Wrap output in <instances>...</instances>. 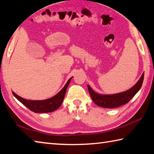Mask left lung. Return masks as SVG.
I'll return each mask as SVG.
<instances>
[{"label": "left lung", "mask_w": 154, "mask_h": 154, "mask_svg": "<svg viewBox=\"0 0 154 154\" xmlns=\"http://www.w3.org/2000/svg\"><path fill=\"white\" fill-rule=\"evenodd\" d=\"M143 77L144 73L142 74L140 79L133 88L127 91L116 94L101 95L96 94L89 85H88V88L92 100L97 106L106 108H117L127 104L135 96L143 84Z\"/></svg>", "instance_id": "left-lung-1"}]
</instances>
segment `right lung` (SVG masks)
<instances>
[{"label":"right lung","mask_w":154,"mask_h":154,"mask_svg":"<svg viewBox=\"0 0 154 154\" xmlns=\"http://www.w3.org/2000/svg\"><path fill=\"white\" fill-rule=\"evenodd\" d=\"M70 78L68 80L67 83H66L65 87L61 89L60 92L51 98L47 99L45 100H29L24 99L23 97L19 96L15 93L13 91V96L17 99L19 102H21L24 106H26L27 108L35 113H46L51 112L55 111L60 107L63 102L64 97L65 96L66 90L67 89L71 79Z\"/></svg>","instance_id":"1"}]
</instances>
